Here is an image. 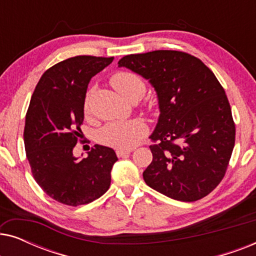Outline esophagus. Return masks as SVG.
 Wrapping results in <instances>:
<instances>
[{"label":"esophagus","instance_id":"esophagus-1","mask_svg":"<svg viewBox=\"0 0 256 256\" xmlns=\"http://www.w3.org/2000/svg\"><path fill=\"white\" fill-rule=\"evenodd\" d=\"M132 152V149H130V150H127V149H118V150H116V155H118V157H124V156L129 155V154H130Z\"/></svg>","mask_w":256,"mask_h":256}]
</instances>
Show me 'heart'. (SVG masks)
Listing matches in <instances>:
<instances>
[{"label": "heart", "mask_w": 256, "mask_h": 256, "mask_svg": "<svg viewBox=\"0 0 256 256\" xmlns=\"http://www.w3.org/2000/svg\"><path fill=\"white\" fill-rule=\"evenodd\" d=\"M112 84L124 96L129 99L136 93L144 94L146 86L141 78L130 72H118L112 78ZM85 110L88 112V100L85 102ZM148 132V126L140 118L113 121L104 126L100 132V141L104 144L118 149H132Z\"/></svg>", "instance_id": "obj_1"}]
</instances>
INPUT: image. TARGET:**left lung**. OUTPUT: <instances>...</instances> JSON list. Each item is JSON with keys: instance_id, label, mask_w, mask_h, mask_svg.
<instances>
[{"instance_id": "8db88e82", "label": "left lung", "mask_w": 256, "mask_h": 256, "mask_svg": "<svg viewBox=\"0 0 256 256\" xmlns=\"http://www.w3.org/2000/svg\"><path fill=\"white\" fill-rule=\"evenodd\" d=\"M148 80L160 116L150 138L152 162L143 171L148 186L180 202H196L225 176L236 126L225 90L202 60L180 51L124 56L118 62Z\"/></svg>"}]
</instances>
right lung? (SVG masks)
<instances>
[{
	"label": "right lung",
	"instance_id": "obj_1",
	"mask_svg": "<svg viewBox=\"0 0 256 256\" xmlns=\"http://www.w3.org/2000/svg\"><path fill=\"white\" fill-rule=\"evenodd\" d=\"M113 59L76 56L58 62L44 72L31 98L23 134L28 160L42 190L62 204H88L110 188L114 150L96 144L80 158L73 148L82 134L90 79Z\"/></svg>",
	"mask_w": 256,
	"mask_h": 256
}]
</instances>
